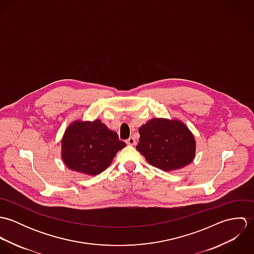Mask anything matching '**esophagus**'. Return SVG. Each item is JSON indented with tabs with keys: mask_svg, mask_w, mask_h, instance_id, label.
I'll return each instance as SVG.
<instances>
[{
	"mask_svg": "<svg viewBox=\"0 0 254 254\" xmlns=\"http://www.w3.org/2000/svg\"><path fill=\"white\" fill-rule=\"evenodd\" d=\"M126 143H127V145H136V140H135V138H134V137H130L129 139H127V140H126Z\"/></svg>",
	"mask_w": 254,
	"mask_h": 254,
	"instance_id": "obj_1",
	"label": "esophagus"
}]
</instances>
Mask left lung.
I'll return each mask as SVG.
<instances>
[{"mask_svg": "<svg viewBox=\"0 0 254 254\" xmlns=\"http://www.w3.org/2000/svg\"><path fill=\"white\" fill-rule=\"evenodd\" d=\"M139 133L136 147L154 167L164 171L180 169L194 157L193 135L181 121L153 118L141 126Z\"/></svg>", "mask_w": 254, "mask_h": 254, "instance_id": "1", "label": "left lung"}]
</instances>
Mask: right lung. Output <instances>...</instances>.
Listing matches in <instances>:
<instances>
[{"mask_svg": "<svg viewBox=\"0 0 254 254\" xmlns=\"http://www.w3.org/2000/svg\"><path fill=\"white\" fill-rule=\"evenodd\" d=\"M125 145L99 119L75 121L63 138L62 155L65 165L73 171L97 175L109 167L116 152Z\"/></svg>", "mask_w": 254, "mask_h": 254, "instance_id": "right-lung-1", "label": "right lung"}]
</instances>
